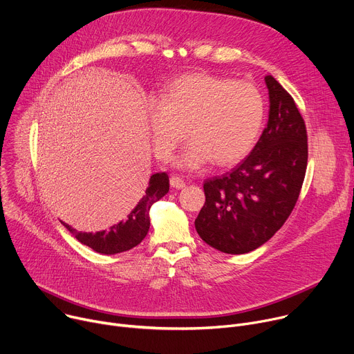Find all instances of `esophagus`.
Masks as SVG:
<instances>
[{
  "label": "esophagus",
  "instance_id": "1",
  "mask_svg": "<svg viewBox=\"0 0 354 354\" xmlns=\"http://www.w3.org/2000/svg\"><path fill=\"white\" fill-rule=\"evenodd\" d=\"M169 182H171V186H172V187H176V189H182V187L186 186L185 180H183L180 176H178V175H172L171 179H169Z\"/></svg>",
  "mask_w": 354,
  "mask_h": 354
}]
</instances>
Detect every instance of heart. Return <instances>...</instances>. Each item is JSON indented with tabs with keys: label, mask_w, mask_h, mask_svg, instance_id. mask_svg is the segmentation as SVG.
<instances>
[{
	"label": "heart",
	"mask_w": 354,
	"mask_h": 354,
	"mask_svg": "<svg viewBox=\"0 0 354 354\" xmlns=\"http://www.w3.org/2000/svg\"><path fill=\"white\" fill-rule=\"evenodd\" d=\"M266 113L262 92L250 82L210 74H187L172 81L148 112L151 141L168 161L189 137L192 145L179 165L194 169L209 162L228 167L254 149Z\"/></svg>",
	"instance_id": "heart-1"
}]
</instances>
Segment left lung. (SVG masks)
I'll use <instances>...</instances> for the list:
<instances>
[{
  "instance_id": "obj_1",
  "label": "left lung",
  "mask_w": 354,
  "mask_h": 354,
  "mask_svg": "<svg viewBox=\"0 0 354 354\" xmlns=\"http://www.w3.org/2000/svg\"><path fill=\"white\" fill-rule=\"evenodd\" d=\"M269 120L250 154L203 183L206 201L194 220L206 243L224 254H248L269 241L291 214L306 178L308 136L292 96L265 77Z\"/></svg>"
}]
</instances>
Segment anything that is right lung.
I'll use <instances>...</instances> for the list:
<instances>
[{"mask_svg": "<svg viewBox=\"0 0 354 354\" xmlns=\"http://www.w3.org/2000/svg\"><path fill=\"white\" fill-rule=\"evenodd\" d=\"M169 190V176L167 172H158L149 178L145 194L138 201L134 210L124 221L111 227L108 231L99 232H78L73 227L63 223V225L84 245L92 248L95 252L105 255H115L137 246L149 230L148 212L157 200L164 197Z\"/></svg>", "mask_w": 354, "mask_h": 354, "instance_id": "right-lung-1", "label": "right lung"}]
</instances>
